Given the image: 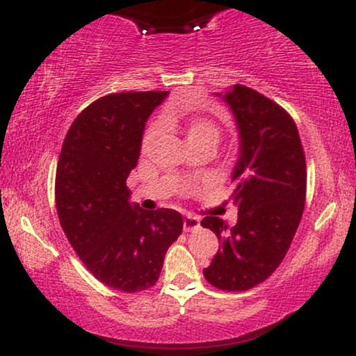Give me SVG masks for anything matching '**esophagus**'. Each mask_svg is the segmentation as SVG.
<instances>
[{"mask_svg": "<svg viewBox=\"0 0 356 356\" xmlns=\"http://www.w3.org/2000/svg\"><path fill=\"white\" fill-rule=\"evenodd\" d=\"M199 225H201V223H199V218H196V217L186 216L183 218V227H184V230H186V232L196 230V228H199Z\"/></svg>", "mask_w": 356, "mask_h": 356, "instance_id": "obj_1", "label": "esophagus"}]
</instances>
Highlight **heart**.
Listing matches in <instances>:
<instances>
[{"label": "heart", "instance_id": "1", "mask_svg": "<svg viewBox=\"0 0 356 356\" xmlns=\"http://www.w3.org/2000/svg\"><path fill=\"white\" fill-rule=\"evenodd\" d=\"M186 136H188V143H191V140H197V139H202V138H216L217 139V134H218V129L216 123H212L211 120L207 118H202V116H193V118H188L186 123ZM162 123L157 121V123H154L150 128L147 129V133L144 136V140H143V147L144 150H150L157 143V139L160 138V134H162Z\"/></svg>", "mask_w": 356, "mask_h": 356}]
</instances>
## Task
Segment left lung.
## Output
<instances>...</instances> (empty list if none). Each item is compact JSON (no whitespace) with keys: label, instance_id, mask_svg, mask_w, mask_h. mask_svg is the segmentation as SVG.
Wrapping results in <instances>:
<instances>
[{"label":"left lung","instance_id":"obj_1","mask_svg":"<svg viewBox=\"0 0 356 356\" xmlns=\"http://www.w3.org/2000/svg\"><path fill=\"white\" fill-rule=\"evenodd\" d=\"M216 95L230 106L240 138L232 175L238 220L228 227L202 218L220 241L204 277L220 290L243 291L264 282L289 251L305 211L306 162L295 121L280 105L240 84Z\"/></svg>","mask_w":356,"mask_h":356}]
</instances>
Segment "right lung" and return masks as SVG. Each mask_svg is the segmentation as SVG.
<instances>
[{
	"instance_id": "1",
	"label": "right lung",
	"mask_w": 356,
	"mask_h": 356,
	"mask_svg": "<svg viewBox=\"0 0 356 356\" xmlns=\"http://www.w3.org/2000/svg\"><path fill=\"white\" fill-rule=\"evenodd\" d=\"M168 92L102 97L72 121L56 168L55 199L72 250L102 284L124 293L159 280L165 254L181 235L173 209L144 211L126 186L147 118Z\"/></svg>"
}]
</instances>
